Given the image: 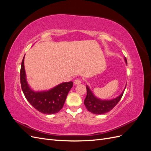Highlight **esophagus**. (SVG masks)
<instances>
[{"label": "esophagus", "instance_id": "34e87169", "mask_svg": "<svg viewBox=\"0 0 151 151\" xmlns=\"http://www.w3.org/2000/svg\"><path fill=\"white\" fill-rule=\"evenodd\" d=\"M81 83V80L80 79H76L74 81V84H80Z\"/></svg>", "mask_w": 151, "mask_h": 151}]
</instances>
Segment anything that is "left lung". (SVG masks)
Returning <instances> with one entry per match:
<instances>
[{
	"instance_id": "1",
	"label": "left lung",
	"mask_w": 151,
	"mask_h": 151,
	"mask_svg": "<svg viewBox=\"0 0 151 151\" xmlns=\"http://www.w3.org/2000/svg\"><path fill=\"white\" fill-rule=\"evenodd\" d=\"M125 60L127 63L126 58H125ZM86 89L87 95L84 99V103L89 111L94 114H97V115L104 114L111 110L118 104V103L120 101L125 91L124 90L123 91L119 96L115 99L111 100H101L94 96L88 86H86Z\"/></svg>"
}]
</instances>
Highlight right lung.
Wrapping results in <instances>:
<instances>
[{"label": "right lung", "mask_w": 151, "mask_h": 151, "mask_svg": "<svg viewBox=\"0 0 151 151\" xmlns=\"http://www.w3.org/2000/svg\"><path fill=\"white\" fill-rule=\"evenodd\" d=\"M22 59L20 72L21 89L26 99L36 109L40 112L50 115L58 113L63 108L67 96L73 86V82L63 83L53 89L43 92L32 91L27 83Z\"/></svg>", "instance_id": "1"}]
</instances>
